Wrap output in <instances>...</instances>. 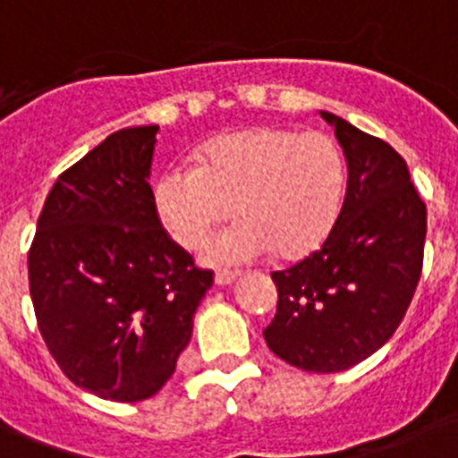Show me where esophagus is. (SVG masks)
I'll return each instance as SVG.
<instances>
[{
	"instance_id": "1",
	"label": "esophagus",
	"mask_w": 458,
	"mask_h": 458,
	"mask_svg": "<svg viewBox=\"0 0 458 458\" xmlns=\"http://www.w3.org/2000/svg\"><path fill=\"white\" fill-rule=\"evenodd\" d=\"M235 278H237V271H218L216 273V285L225 287L230 285Z\"/></svg>"
}]
</instances>
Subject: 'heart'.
I'll return each mask as SVG.
<instances>
[{"label":"heart","mask_w":458,"mask_h":458,"mask_svg":"<svg viewBox=\"0 0 458 458\" xmlns=\"http://www.w3.org/2000/svg\"><path fill=\"white\" fill-rule=\"evenodd\" d=\"M347 165L340 145L320 131L251 128L211 140L199 165H173L154 182V207L180 244L197 247L233 214L240 218L208 240L211 266L254 261L273 250L300 259L326 242L340 218Z\"/></svg>","instance_id":"heart-1"}]
</instances>
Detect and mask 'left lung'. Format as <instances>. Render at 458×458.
<instances>
[{"label": "left lung", "instance_id": "left-lung-1", "mask_svg": "<svg viewBox=\"0 0 458 458\" xmlns=\"http://www.w3.org/2000/svg\"><path fill=\"white\" fill-rule=\"evenodd\" d=\"M347 158V192L318 250L271 273L278 311L266 344L290 366L337 373L390 340L411 304L426 244V204L387 142L320 111Z\"/></svg>", "mask_w": 458, "mask_h": 458}]
</instances>
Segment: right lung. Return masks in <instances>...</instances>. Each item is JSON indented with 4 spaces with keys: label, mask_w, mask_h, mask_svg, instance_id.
I'll return each instance as SVG.
<instances>
[{
    "label": "right lung",
    "mask_w": 458,
    "mask_h": 458,
    "mask_svg": "<svg viewBox=\"0 0 458 458\" xmlns=\"http://www.w3.org/2000/svg\"><path fill=\"white\" fill-rule=\"evenodd\" d=\"M158 125L123 128L54 182L28 251L38 327L71 383L142 402L173 376L214 273L161 228Z\"/></svg>",
    "instance_id": "right-lung-1"
}]
</instances>
